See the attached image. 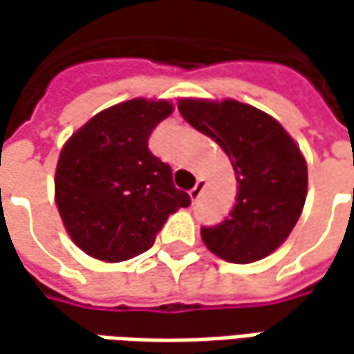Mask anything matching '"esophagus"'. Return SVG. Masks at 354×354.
I'll return each mask as SVG.
<instances>
[{"label": "esophagus", "mask_w": 354, "mask_h": 354, "mask_svg": "<svg viewBox=\"0 0 354 354\" xmlns=\"http://www.w3.org/2000/svg\"><path fill=\"white\" fill-rule=\"evenodd\" d=\"M203 189H205V181H203V179H198L197 185L189 191V197H191V201H197V198L201 197V193H203Z\"/></svg>", "instance_id": "obj_1"}]
</instances>
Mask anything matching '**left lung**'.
Returning a JSON list of instances; mask_svg holds the SVG:
<instances>
[{"label":"left lung","instance_id":"8db88e82","mask_svg":"<svg viewBox=\"0 0 354 354\" xmlns=\"http://www.w3.org/2000/svg\"><path fill=\"white\" fill-rule=\"evenodd\" d=\"M181 116L218 143L236 173V205L203 226L207 248L234 264L262 260L290 236L307 197V163L292 136L266 112L236 100L181 98Z\"/></svg>","mask_w":354,"mask_h":354}]
</instances>
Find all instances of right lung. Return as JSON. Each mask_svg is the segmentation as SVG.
Returning a JSON list of instances; mask_svg holds the SVG:
<instances>
[{
	"label": "right lung",
	"mask_w": 354,
	"mask_h": 354,
	"mask_svg": "<svg viewBox=\"0 0 354 354\" xmlns=\"http://www.w3.org/2000/svg\"><path fill=\"white\" fill-rule=\"evenodd\" d=\"M173 112L167 100L133 98L88 120L64 143L55 201L73 242L102 262L149 250L169 214L191 205L156 157L149 136Z\"/></svg>",
	"instance_id": "obj_1"
}]
</instances>
